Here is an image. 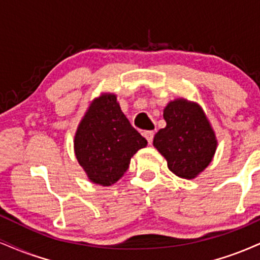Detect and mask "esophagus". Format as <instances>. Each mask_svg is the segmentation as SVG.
Listing matches in <instances>:
<instances>
[{
    "label": "esophagus",
    "instance_id": "esophagus-1",
    "mask_svg": "<svg viewBox=\"0 0 260 260\" xmlns=\"http://www.w3.org/2000/svg\"><path fill=\"white\" fill-rule=\"evenodd\" d=\"M144 137H145L149 144H151L152 139H154V132L152 131H146V132H144Z\"/></svg>",
    "mask_w": 260,
    "mask_h": 260
}]
</instances>
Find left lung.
Returning <instances> with one entry per match:
<instances>
[{
  "label": "left lung",
  "instance_id": "obj_1",
  "mask_svg": "<svg viewBox=\"0 0 260 260\" xmlns=\"http://www.w3.org/2000/svg\"><path fill=\"white\" fill-rule=\"evenodd\" d=\"M167 126L155 134L154 146L178 177L192 179L209 165L217 139L199 105L177 99L166 106Z\"/></svg>",
  "mask_w": 260,
  "mask_h": 260
}]
</instances>
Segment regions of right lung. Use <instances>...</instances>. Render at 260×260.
Listing matches in <instances>:
<instances>
[{
	"mask_svg": "<svg viewBox=\"0 0 260 260\" xmlns=\"http://www.w3.org/2000/svg\"><path fill=\"white\" fill-rule=\"evenodd\" d=\"M148 142L132 127L114 94L93 100L75 136V152L93 183L109 186L129 167L132 156Z\"/></svg>",
	"mask_w": 260,
	"mask_h": 260,
	"instance_id": "obj_1",
	"label": "right lung"
}]
</instances>
